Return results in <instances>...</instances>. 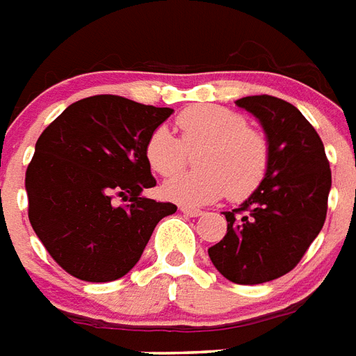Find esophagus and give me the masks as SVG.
Wrapping results in <instances>:
<instances>
[{"label":"esophagus","instance_id":"esophagus-1","mask_svg":"<svg viewBox=\"0 0 356 356\" xmlns=\"http://www.w3.org/2000/svg\"><path fill=\"white\" fill-rule=\"evenodd\" d=\"M180 211L184 213V215H187V217H200L202 211L200 209H196V207H187V206H181Z\"/></svg>","mask_w":356,"mask_h":356}]
</instances>
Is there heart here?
I'll list each match as a JSON object with an SVG mask.
<instances>
[{"label":"heart","mask_w":356,"mask_h":356,"mask_svg":"<svg viewBox=\"0 0 356 356\" xmlns=\"http://www.w3.org/2000/svg\"><path fill=\"white\" fill-rule=\"evenodd\" d=\"M178 136L158 127L145 141V160L156 175L170 176L195 152L198 169L163 184V195L181 206H202L227 195L243 200L263 184L270 165V145L263 132L248 127L243 113L215 104L186 108L176 118Z\"/></svg>","instance_id":"obj_1"}]
</instances>
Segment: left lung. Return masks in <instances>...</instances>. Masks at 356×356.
I'll return each mask as SVG.
<instances>
[{"label":"left lung","mask_w":356,"mask_h":356,"mask_svg":"<svg viewBox=\"0 0 356 356\" xmlns=\"http://www.w3.org/2000/svg\"><path fill=\"white\" fill-rule=\"evenodd\" d=\"M237 106L263 124L268 172L241 207L224 213L227 233L207 254L226 280L259 285L289 274L323 227L331 169L318 132L291 102L252 95Z\"/></svg>","instance_id":"left-lung-1"}]
</instances>
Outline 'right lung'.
Wrapping results in <instances>:
<instances>
[{
	"label": "right lung",
	"instance_id": "add662e5",
	"mask_svg": "<svg viewBox=\"0 0 356 356\" xmlns=\"http://www.w3.org/2000/svg\"><path fill=\"white\" fill-rule=\"evenodd\" d=\"M170 113L93 95L70 104L36 141L25 172L31 226L76 280L104 283L129 274L156 224L176 211L170 202L141 196L156 186L145 141Z\"/></svg>",
	"mask_w": 356,
	"mask_h": 356
}]
</instances>
